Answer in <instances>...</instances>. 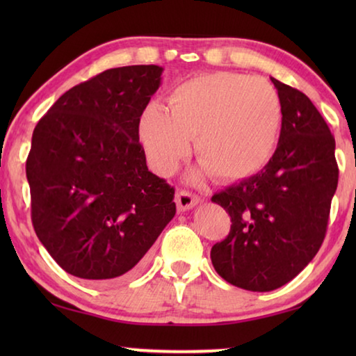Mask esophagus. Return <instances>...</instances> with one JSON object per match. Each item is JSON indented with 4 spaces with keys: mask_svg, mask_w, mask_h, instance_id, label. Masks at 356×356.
Masks as SVG:
<instances>
[{
    "mask_svg": "<svg viewBox=\"0 0 356 356\" xmlns=\"http://www.w3.org/2000/svg\"><path fill=\"white\" fill-rule=\"evenodd\" d=\"M197 202H200V197H197L196 195H193V193H190V191L180 190L176 193V204H177L179 212L190 210L191 207H195Z\"/></svg>",
    "mask_w": 356,
    "mask_h": 356,
    "instance_id": "1",
    "label": "esophagus"
}]
</instances>
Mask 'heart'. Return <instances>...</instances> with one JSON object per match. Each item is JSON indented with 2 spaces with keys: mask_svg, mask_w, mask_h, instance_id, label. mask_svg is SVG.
I'll list each match as a JSON object with an SVG mask.
<instances>
[{
  "mask_svg": "<svg viewBox=\"0 0 356 356\" xmlns=\"http://www.w3.org/2000/svg\"><path fill=\"white\" fill-rule=\"evenodd\" d=\"M282 127V105L272 83L259 76L215 72L177 84L168 108L149 104L138 119V140L150 168L170 176L190 152L221 182L262 171Z\"/></svg>",
  "mask_w": 356,
  "mask_h": 356,
  "instance_id": "b5f03b06",
  "label": "heart"
}]
</instances>
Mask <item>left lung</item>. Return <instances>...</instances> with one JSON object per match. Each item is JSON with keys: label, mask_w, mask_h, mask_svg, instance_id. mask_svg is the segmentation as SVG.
<instances>
[{"label": "left lung", "mask_w": 356, "mask_h": 356, "mask_svg": "<svg viewBox=\"0 0 356 356\" xmlns=\"http://www.w3.org/2000/svg\"><path fill=\"white\" fill-rule=\"evenodd\" d=\"M272 83L282 105L278 147L261 172L212 196L232 221L210 251L213 267L252 292L284 286L314 259L339 177L334 136L322 114L298 89Z\"/></svg>", "instance_id": "1"}]
</instances>
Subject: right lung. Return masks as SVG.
<instances>
[{
    "mask_svg": "<svg viewBox=\"0 0 356 356\" xmlns=\"http://www.w3.org/2000/svg\"><path fill=\"white\" fill-rule=\"evenodd\" d=\"M159 65L102 72L59 97L33 131L26 160L31 220L59 267L111 282L136 275L176 215L174 188L150 172L138 119Z\"/></svg>",
    "mask_w": 356,
    "mask_h": 356,
    "instance_id": "add662e5",
    "label": "right lung"
}]
</instances>
